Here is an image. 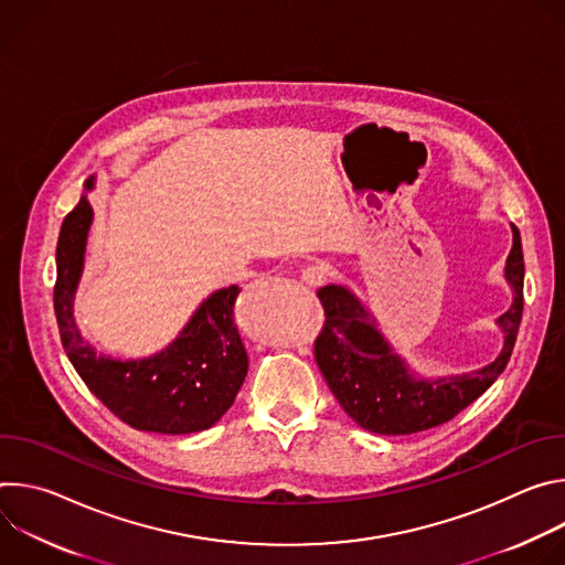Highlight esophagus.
<instances>
[{"label": "esophagus", "mask_w": 565, "mask_h": 565, "mask_svg": "<svg viewBox=\"0 0 565 565\" xmlns=\"http://www.w3.org/2000/svg\"><path fill=\"white\" fill-rule=\"evenodd\" d=\"M331 277H333V268L327 262H315V264L306 266L301 273V279L308 286H324Z\"/></svg>", "instance_id": "1"}]
</instances>
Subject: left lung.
I'll return each mask as SVG.
<instances>
[{
  "label": "left lung",
  "instance_id": "obj_1",
  "mask_svg": "<svg viewBox=\"0 0 565 565\" xmlns=\"http://www.w3.org/2000/svg\"><path fill=\"white\" fill-rule=\"evenodd\" d=\"M514 246L505 277L514 290V303L499 317L505 333L501 355L462 375L440 380L414 377L375 329V317L344 286H324L317 297L324 303L327 324L315 342V360L342 409L364 429L382 436H405L438 427L486 393L505 371L516 344L523 317V246L512 225Z\"/></svg>",
  "mask_w": 565,
  "mask_h": 565
}]
</instances>
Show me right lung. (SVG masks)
Segmentation results:
<instances>
[{
  "label": "right lung",
  "instance_id": "add662e5",
  "mask_svg": "<svg viewBox=\"0 0 565 565\" xmlns=\"http://www.w3.org/2000/svg\"><path fill=\"white\" fill-rule=\"evenodd\" d=\"M94 181H87V190ZM94 210L87 196L64 216L57 236L53 308L66 358L89 391L138 431L194 434L212 427L246 380L248 353L234 324L238 286L216 290L190 319L181 338L147 360L96 355L73 321V292L85 262Z\"/></svg>",
  "mask_w": 565,
  "mask_h": 565
}]
</instances>
